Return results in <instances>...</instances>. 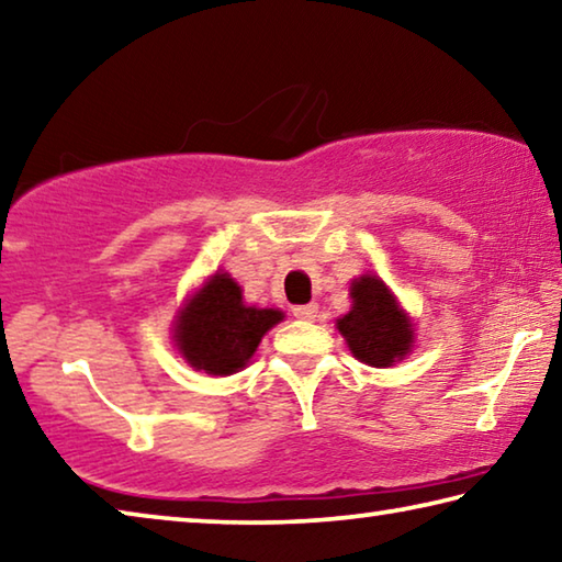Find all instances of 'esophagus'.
Here are the masks:
<instances>
[{"mask_svg": "<svg viewBox=\"0 0 562 562\" xmlns=\"http://www.w3.org/2000/svg\"><path fill=\"white\" fill-rule=\"evenodd\" d=\"M292 315L297 319H315L317 317V302L297 304V307H292Z\"/></svg>", "mask_w": 562, "mask_h": 562, "instance_id": "obj_1", "label": "esophagus"}]
</instances>
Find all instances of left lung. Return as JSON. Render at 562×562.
I'll return each instance as SVG.
<instances>
[{"label":"left lung","mask_w":562,"mask_h":562,"mask_svg":"<svg viewBox=\"0 0 562 562\" xmlns=\"http://www.w3.org/2000/svg\"><path fill=\"white\" fill-rule=\"evenodd\" d=\"M351 310L337 319L339 335L359 361L369 367H392L414 347V325L398 307L392 290L376 274L351 282Z\"/></svg>","instance_id":"obj_1"}]
</instances>
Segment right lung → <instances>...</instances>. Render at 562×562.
Instances as JSON below:
<instances>
[{
	"label": "right lung",
	"instance_id": "1",
	"mask_svg": "<svg viewBox=\"0 0 562 562\" xmlns=\"http://www.w3.org/2000/svg\"><path fill=\"white\" fill-rule=\"evenodd\" d=\"M284 312L247 307L243 290L227 272H215L176 319V347L193 369L227 376L250 361L265 331L282 322Z\"/></svg>",
	"mask_w": 562,
	"mask_h": 562
}]
</instances>
